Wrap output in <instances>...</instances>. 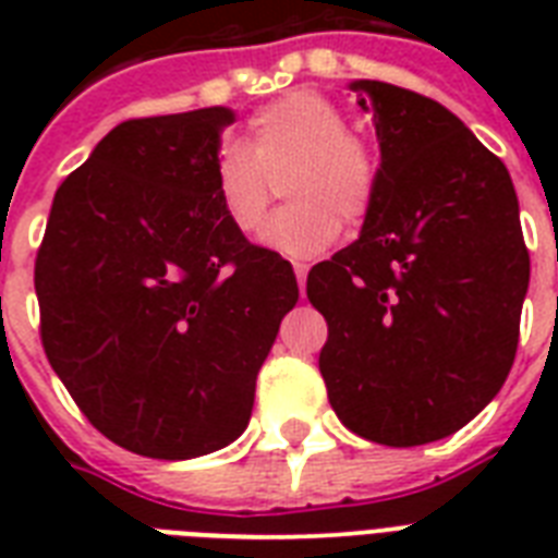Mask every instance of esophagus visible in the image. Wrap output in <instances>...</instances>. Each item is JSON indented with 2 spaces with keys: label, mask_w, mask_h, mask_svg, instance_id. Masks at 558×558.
<instances>
[{
  "label": "esophagus",
  "mask_w": 558,
  "mask_h": 558,
  "mask_svg": "<svg viewBox=\"0 0 558 558\" xmlns=\"http://www.w3.org/2000/svg\"><path fill=\"white\" fill-rule=\"evenodd\" d=\"M292 269H295L298 287H301V292H304V289H306V275H310V266H306V263H295Z\"/></svg>",
  "instance_id": "obj_1"
}]
</instances>
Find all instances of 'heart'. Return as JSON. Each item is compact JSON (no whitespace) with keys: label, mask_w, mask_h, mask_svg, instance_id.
I'll use <instances>...</instances> for the list:
<instances>
[{"label":"heart","mask_w":558,"mask_h":558,"mask_svg":"<svg viewBox=\"0 0 558 558\" xmlns=\"http://www.w3.org/2000/svg\"><path fill=\"white\" fill-rule=\"evenodd\" d=\"M287 208L263 226V245L287 257H315L341 234V219L356 226L379 191V156L350 133L339 104L313 89H295L263 107L245 144L228 142L214 161V193L236 231L263 222L271 179L283 177Z\"/></svg>","instance_id":"obj_1"}]
</instances>
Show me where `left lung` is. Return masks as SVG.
<instances>
[{"mask_svg":"<svg viewBox=\"0 0 558 558\" xmlns=\"http://www.w3.org/2000/svg\"><path fill=\"white\" fill-rule=\"evenodd\" d=\"M379 138V191L356 243L318 263V367L332 411L365 440H442L501 390L519 348L530 254L498 156L437 100L356 81Z\"/></svg>","mask_w":558,"mask_h":558,"instance_id":"obj_1","label":"left lung"}]
</instances>
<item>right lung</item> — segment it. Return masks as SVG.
I'll return each instance as SVG.
<instances>
[{
	"instance_id": "obj_1",
	"label": "right lung",
	"mask_w": 558,
	"mask_h": 558,
	"mask_svg": "<svg viewBox=\"0 0 558 558\" xmlns=\"http://www.w3.org/2000/svg\"><path fill=\"white\" fill-rule=\"evenodd\" d=\"M226 107L133 118L57 187L34 266L46 356L121 449L187 460L248 425L295 271L214 193Z\"/></svg>"
}]
</instances>
